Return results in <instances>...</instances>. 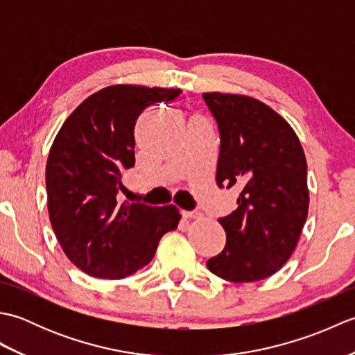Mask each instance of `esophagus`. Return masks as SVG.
Segmentation results:
<instances>
[{
	"label": "esophagus",
	"mask_w": 355,
	"mask_h": 355,
	"mask_svg": "<svg viewBox=\"0 0 355 355\" xmlns=\"http://www.w3.org/2000/svg\"><path fill=\"white\" fill-rule=\"evenodd\" d=\"M183 216L184 218H201V214L197 212V210H183Z\"/></svg>",
	"instance_id": "obj_1"
}]
</instances>
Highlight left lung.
Returning <instances> with one entry per match:
<instances>
[{
	"mask_svg": "<svg viewBox=\"0 0 355 355\" xmlns=\"http://www.w3.org/2000/svg\"><path fill=\"white\" fill-rule=\"evenodd\" d=\"M220 132L216 184L235 186L238 209L220 218L225 245L207 261L230 282L275 275L290 259L308 215L306 160L293 128L252 97L202 94Z\"/></svg>",
	"mask_w": 355,
	"mask_h": 355,
	"instance_id": "left-lung-1",
	"label": "left lung"
}]
</instances>
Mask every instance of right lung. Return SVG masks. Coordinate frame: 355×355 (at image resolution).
I'll list each match as a JSON object with an SVG mask.
<instances>
[{"label": "right lung", "instance_id": "right-lung-1", "mask_svg": "<svg viewBox=\"0 0 355 355\" xmlns=\"http://www.w3.org/2000/svg\"><path fill=\"white\" fill-rule=\"evenodd\" d=\"M182 89L114 85L89 96L65 120L47 168L49 215L69 259L99 279H123L154 258L158 241L175 230V206L122 202V173L135 163L134 126L153 103L175 101Z\"/></svg>", "mask_w": 355, "mask_h": 355}]
</instances>
